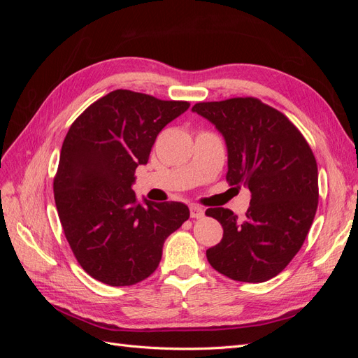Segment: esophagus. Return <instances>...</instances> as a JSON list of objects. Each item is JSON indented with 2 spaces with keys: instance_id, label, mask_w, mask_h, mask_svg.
Masks as SVG:
<instances>
[{
  "instance_id": "1",
  "label": "esophagus",
  "mask_w": 358,
  "mask_h": 358,
  "mask_svg": "<svg viewBox=\"0 0 358 358\" xmlns=\"http://www.w3.org/2000/svg\"><path fill=\"white\" fill-rule=\"evenodd\" d=\"M189 213H191V218H203L204 216L203 208H200V206H197V204L189 206Z\"/></svg>"
}]
</instances>
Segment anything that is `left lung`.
Listing matches in <instances>:
<instances>
[{
	"label": "left lung",
	"instance_id": "left-lung-1",
	"mask_svg": "<svg viewBox=\"0 0 358 358\" xmlns=\"http://www.w3.org/2000/svg\"><path fill=\"white\" fill-rule=\"evenodd\" d=\"M192 112L222 134L229 152L227 182L251 191L239 220L210 208L222 241L206 257L216 272L241 282L275 278L300 251L318 208V167L306 138L289 119L254 96L197 103Z\"/></svg>",
	"mask_w": 358,
	"mask_h": 358
}]
</instances>
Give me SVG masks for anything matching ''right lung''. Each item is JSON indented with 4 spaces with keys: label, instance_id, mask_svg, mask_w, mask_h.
I'll use <instances>...</instances> for the list:
<instances>
[{
    "label": "right lung",
    "instance_id": "right-lung-1",
    "mask_svg": "<svg viewBox=\"0 0 358 358\" xmlns=\"http://www.w3.org/2000/svg\"><path fill=\"white\" fill-rule=\"evenodd\" d=\"M188 101L116 90L92 103L64 138L53 194L64 234L86 273L112 287L152 275L162 245L189 218L179 201L137 203L136 169Z\"/></svg>",
    "mask_w": 358,
    "mask_h": 358
}]
</instances>
